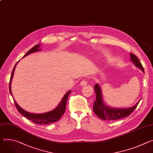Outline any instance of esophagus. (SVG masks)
<instances>
[{
  "instance_id": "34e87169",
  "label": "esophagus",
  "mask_w": 153,
  "mask_h": 153,
  "mask_svg": "<svg viewBox=\"0 0 153 153\" xmlns=\"http://www.w3.org/2000/svg\"><path fill=\"white\" fill-rule=\"evenodd\" d=\"M87 84V81L86 80H83L81 82H80V86L84 87L85 85H86Z\"/></svg>"
}]
</instances>
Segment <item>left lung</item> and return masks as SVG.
Returning <instances> with one entry per match:
<instances>
[{"label":"left lung","mask_w":153,"mask_h":153,"mask_svg":"<svg viewBox=\"0 0 153 153\" xmlns=\"http://www.w3.org/2000/svg\"><path fill=\"white\" fill-rule=\"evenodd\" d=\"M130 57L131 60L134 65L144 73L143 67L138 59L132 53H130ZM94 88L96 93V101L93 104V109L95 114L103 120H115L130 115L141 100H140L135 105L131 107L114 108L105 105L104 103L102 90L99 84H96Z\"/></svg>","instance_id":"1"}]
</instances>
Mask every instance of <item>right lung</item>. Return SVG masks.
I'll return each mask as SVG.
<instances>
[{
  "label": "right lung",
  "mask_w": 153,
  "mask_h": 153,
  "mask_svg": "<svg viewBox=\"0 0 153 153\" xmlns=\"http://www.w3.org/2000/svg\"><path fill=\"white\" fill-rule=\"evenodd\" d=\"M40 46H41V45L39 44L35 45L34 47H33L31 49H30L28 52H27L23 57H26L27 55H29L30 53L39 51L40 50H41V49H39ZM19 62V61H18L16 63V64L15 65V67H14V68L13 69L11 76L10 77V80L9 90H10V93L11 94L12 97H13V96L11 90V81H12V79H13V77L14 75V72H15V69L16 68V66ZM71 90H69L64 95L62 101H60V102L59 104V105L57 106L56 108H55L53 110L49 111V112L43 113V114H33V113H30V112H27V111L24 110L17 104V102H16L15 100L14 99V98H13V100H14V102H15L16 107L17 108V109L18 110V112L22 115H23L24 117H25V118L29 119V120L32 121V122H33L35 123H36L38 124H51L52 123L57 121L62 117V115L65 113V111L66 109V103H67L68 98L69 94L71 93Z\"/></svg>",
  "instance_id": "1"
}]
</instances>
